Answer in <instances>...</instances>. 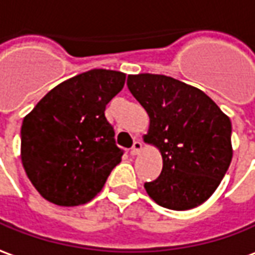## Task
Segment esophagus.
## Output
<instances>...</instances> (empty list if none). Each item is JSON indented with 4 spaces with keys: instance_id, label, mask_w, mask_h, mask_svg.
Masks as SVG:
<instances>
[{
    "instance_id": "obj_1",
    "label": "esophagus",
    "mask_w": 255,
    "mask_h": 255,
    "mask_svg": "<svg viewBox=\"0 0 255 255\" xmlns=\"http://www.w3.org/2000/svg\"><path fill=\"white\" fill-rule=\"evenodd\" d=\"M141 150H143V144H141V141H140V140H136V141L133 143V147H131L130 154L131 155H137V154H140V152H141Z\"/></svg>"
}]
</instances>
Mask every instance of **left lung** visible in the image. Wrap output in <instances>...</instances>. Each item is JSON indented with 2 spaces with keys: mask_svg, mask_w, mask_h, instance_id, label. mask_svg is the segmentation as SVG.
<instances>
[{
  "mask_svg": "<svg viewBox=\"0 0 255 255\" xmlns=\"http://www.w3.org/2000/svg\"><path fill=\"white\" fill-rule=\"evenodd\" d=\"M128 87L150 117L144 143L162 155L161 175L144 183L147 194L175 211L203 204L231 165L229 117L204 91L165 75H129Z\"/></svg>",
  "mask_w": 255,
  "mask_h": 255,
  "instance_id": "1",
  "label": "left lung"
}]
</instances>
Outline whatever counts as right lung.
I'll use <instances>...</instances> for the list:
<instances>
[{
    "instance_id": "add662e5",
    "label": "right lung",
    "mask_w": 255,
    "mask_h": 255,
    "mask_svg": "<svg viewBox=\"0 0 255 255\" xmlns=\"http://www.w3.org/2000/svg\"><path fill=\"white\" fill-rule=\"evenodd\" d=\"M126 75L91 69L55 86L24 117L20 158L40 196L52 204H86L122 159L105 107Z\"/></svg>"
}]
</instances>
